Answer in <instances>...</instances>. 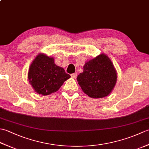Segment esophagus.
Masks as SVG:
<instances>
[{
	"label": "esophagus",
	"instance_id": "1",
	"mask_svg": "<svg viewBox=\"0 0 149 149\" xmlns=\"http://www.w3.org/2000/svg\"><path fill=\"white\" fill-rule=\"evenodd\" d=\"M77 76V73H74V74H71V77H72V78H76Z\"/></svg>",
	"mask_w": 149,
	"mask_h": 149
}]
</instances>
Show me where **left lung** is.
I'll list each match as a JSON object with an SVG mask.
<instances>
[{
    "mask_svg": "<svg viewBox=\"0 0 149 149\" xmlns=\"http://www.w3.org/2000/svg\"><path fill=\"white\" fill-rule=\"evenodd\" d=\"M77 80L84 93L91 98L99 99L111 92L117 74L108 56L101 54L85 63L83 72L78 75Z\"/></svg>",
    "mask_w": 149,
    "mask_h": 149,
    "instance_id": "obj_1",
    "label": "left lung"
}]
</instances>
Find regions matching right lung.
I'll return each instance as SVG.
<instances>
[{"mask_svg": "<svg viewBox=\"0 0 149 149\" xmlns=\"http://www.w3.org/2000/svg\"><path fill=\"white\" fill-rule=\"evenodd\" d=\"M70 77L64 68L55 64L53 58L44 54L36 57L28 72L29 83L36 93L42 95L56 92Z\"/></svg>", "mask_w": 149, "mask_h": 149, "instance_id": "1", "label": "right lung"}]
</instances>
